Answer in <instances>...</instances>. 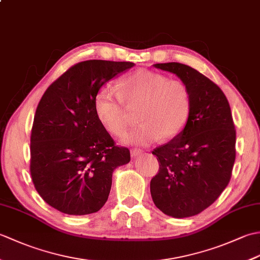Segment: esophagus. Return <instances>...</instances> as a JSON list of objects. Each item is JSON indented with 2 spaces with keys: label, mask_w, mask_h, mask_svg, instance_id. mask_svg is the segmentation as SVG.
Returning a JSON list of instances; mask_svg holds the SVG:
<instances>
[{
  "label": "esophagus",
  "mask_w": 260,
  "mask_h": 260,
  "mask_svg": "<svg viewBox=\"0 0 260 260\" xmlns=\"http://www.w3.org/2000/svg\"><path fill=\"white\" fill-rule=\"evenodd\" d=\"M143 153V151L142 150H140V148H133V150L131 151V154H132V156H139V155H141V154Z\"/></svg>",
  "instance_id": "34e87169"
}]
</instances>
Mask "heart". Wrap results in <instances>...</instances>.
<instances>
[{"instance_id":"b5f03b06","label":"heart","mask_w":260,"mask_h":260,"mask_svg":"<svg viewBox=\"0 0 260 260\" xmlns=\"http://www.w3.org/2000/svg\"><path fill=\"white\" fill-rule=\"evenodd\" d=\"M139 109L141 124L123 136L127 144L146 146L179 135L191 114V92L185 82L161 73L137 70L120 79L117 92L102 89L95 98V112L108 133L119 136L131 121L130 110Z\"/></svg>"}]
</instances>
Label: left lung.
Returning <instances> with one entry per match:
<instances>
[{
    "label": "left lung",
    "mask_w": 260,
    "mask_h": 260,
    "mask_svg": "<svg viewBox=\"0 0 260 260\" xmlns=\"http://www.w3.org/2000/svg\"><path fill=\"white\" fill-rule=\"evenodd\" d=\"M154 67L185 82L191 114L179 135L152 151L159 169L151 180V196L163 213L192 217L211 206L230 181L236 159L233 115L223 91L198 70L179 62Z\"/></svg>",
    "instance_id": "obj_1"
}]
</instances>
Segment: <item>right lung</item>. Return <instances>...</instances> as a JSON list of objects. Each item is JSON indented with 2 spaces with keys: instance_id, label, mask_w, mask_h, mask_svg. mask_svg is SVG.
I'll return each instance as SVG.
<instances>
[{
  "instance_id": "right-lung-1",
  "label": "right lung",
  "mask_w": 260,
  "mask_h": 260,
  "mask_svg": "<svg viewBox=\"0 0 260 260\" xmlns=\"http://www.w3.org/2000/svg\"><path fill=\"white\" fill-rule=\"evenodd\" d=\"M133 62L87 60L74 64L43 93L31 129L30 173L40 197L63 213L97 212L106 203L114 170L131 161L99 121L95 98Z\"/></svg>"
}]
</instances>
